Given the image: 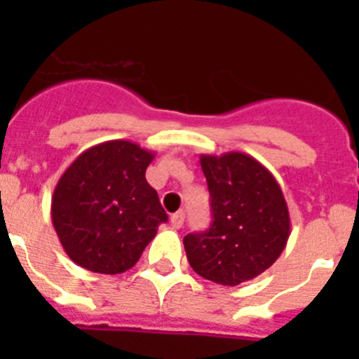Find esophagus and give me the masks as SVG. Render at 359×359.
I'll return each instance as SVG.
<instances>
[{
	"instance_id": "1",
	"label": "esophagus",
	"mask_w": 359,
	"mask_h": 359,
	"mask_svg": "<svg viewBox=\"0 0 359 359\" xmlns=\"http://www.w3.org/2000/svg\"><path fill=\"white\" fill-rule=\"evenodd\" d=\"M183 221H185V214H183V212H176V214L170 215V226H172L174 230L182 228Z\"/></svg>"
}]
</instances>
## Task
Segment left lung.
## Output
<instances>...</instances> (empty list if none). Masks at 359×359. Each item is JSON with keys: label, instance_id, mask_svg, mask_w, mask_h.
Masks as SVG:
<instances>
[{"label": "left lung", "instance_id": "8db88e82", "mask_svg": "<svg viewBox=\"0 0 359 359\" xmlns=\"http://www.w3.org/2000/svg\"><path fill=\"white\" fill-rule=\"evenodd\" d=\"M212 224L183 237L196 273L223 286L252 280L277 261L291 233L287 203L275 176L244 152L201 154Z\"/></svg>", "mask_w": 359, "mask_h": 359}]
</instances>
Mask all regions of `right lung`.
I'll use <instances>...</instances> for the list:
<instances>
[{
	"label": "right lung",
	"mask_w": 359,
	"mask_h": 359,
	"mask_svg": "<svg viewBox=\"0 0 359 359\" xmlns=\"http://www.w3.org/2000/svg\"><path fill=\"white\" fill-rule=\"evenodd\" d=\"M154 152L109 140L79 154L57 182L52 223L66 255L93 273L131 269L167 221L145 180Z\"/></svg>",
	"instance_id": "right-lung-1"
}]
</instances>
